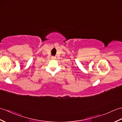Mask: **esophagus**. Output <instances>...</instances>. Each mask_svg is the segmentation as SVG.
<instances>
[{
	"mask_svg": "<svg viewBox=\"0 0 122 122\" xmlns=\"http://www.w3.org/2000/svg\"><path fill=\"white\" fill-rule=\"evenodd\" d=\"M51 59H56V56H51Z\"/></svg>",
	"mask_w": 122,
	"mask_h": 122,
	"instance_id": "obj_1",
	"label": "esophagus"
}]
</instances>
